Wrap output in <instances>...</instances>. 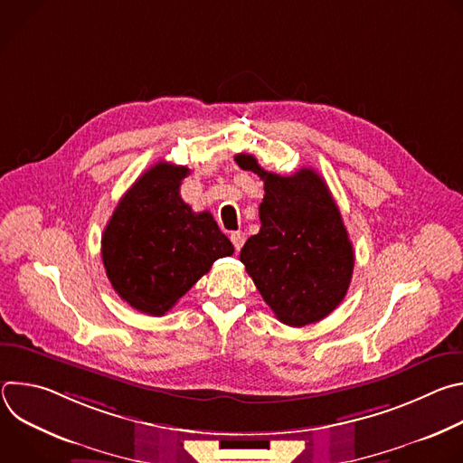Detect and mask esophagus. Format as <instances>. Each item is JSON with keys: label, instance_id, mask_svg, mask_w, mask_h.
Returning <instances> with one entry per match:
<instances>
[{"label": "esophagus", "instance_id": "1", "mask_svg": "<svg viewBox=\"0 0 463 463\" xmlns=\"http://www.w3.org/2000/svg\"><path fill=\"white\" fill-rule=\"evenodd\" d=\"M231 241H232V245H234V249L236 250H240L241 247H243V243H245V234L243 232H232L231 234Z\"/></svg>", "mask_w": 463, "mask_h": 463}]
</instances>
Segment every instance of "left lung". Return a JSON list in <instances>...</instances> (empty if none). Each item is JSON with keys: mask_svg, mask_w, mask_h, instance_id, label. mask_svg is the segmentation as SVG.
Masks as SVG:
<instances>
[{"mask_svg": "<svg viewBox=\"0 0 463 463\" xmlns=\"http://www.w3.org/2000/svg\"><path fill=\"white\" fill-rule=\"evenodd\" d=\"M234 159L266 190L260 232L240 252L249 277L280 322L302 327L322 320L343 302L355 261L332 192L313 168L279 175L254 156Z\"/></svg>", "mask_w": 463, "mask_h": 463, "instance_id": "8db88e82", "label": "left lung"}]
</instances>
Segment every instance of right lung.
<instances>
[{"label":"right lung","instance_id":"obj_1","mask_svg":"<svg viewBox=\"0 0 463 463\" xmlns=\"http://www.w3.org/2000/svg\"><path fill=\"white\" fill-rule=\"evenodd\" d=\"M186 166L157 163L122 195L102 232V261L117 295L161 317L234 247L211 213L179 195Z\"/></svg>","mask_w":463,"mask_h":463}]
</instances>
